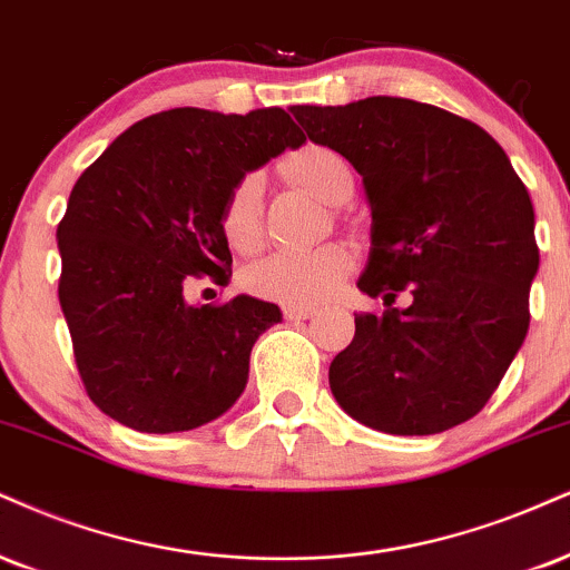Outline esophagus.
I'll list each match as a JSON object with an SVG mask.
<instances>
[{
    "mask_svg": "<svg viewBox=\"0 0 570 570\" xmlns=\"http://www.w3.org/2000/svg\"><path fill=\"white\" fill-rule=\"evenodd\" d=\"M284 315L289 321H305V318H313L315 315V307H305V305H284Z\"/></svg>",
    "mask_w": 570,
    "mask_h": 570,
    "instance_id": "34e87169",
    "label": "esophagus"
}]
</instances>
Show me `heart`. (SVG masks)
Wrapping results in <instances>:
<instances>
[{
	"instance_id": "heart-1",
	"label": "heart",
	"mask_w": 570,
	"mask_h": 570,
	"mask_svg": "<svg viewBox=\"0 0 570 570\" xmlns=\"http://www.w3.org/2000/svg\"><path fill=\"white\" fill-rule=\"evenodd\" d=\"M284 173L326 204H337L342 185L353 180L351 164L337 150L307 146L284 161ZM225 242L236 252L259 249L263 244V180L244 175L225 196L219 212ZM353 271V255L342 244H324L315 249H286L259 259L246 273V284L263 297L289 305H318L340 289Z\"/></svg>"
}]
</instances>
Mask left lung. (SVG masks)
Masks as SVG:
<instances>
[{
  "mask_svg": "<svg viewBox=\"0 0 570 570\" xmlns=\"http://www.w3.org/2000/svg\"><path fill=\"white\" fill-rule=\"evenodd\" d=\"M307 137L363 177L372 249L358 289L385 299L355 315L328 366L353 420L390 435H435L472 420L523 345L539 271L533 204L483 127L406 98L294 106ZM401 291L412 305L393 308Z\"/></svg>",
  "mask_w": 570,
  "mask_h": 570,
  "instance_id": "obj_1",
  "label": "left lung"
}]
</instances>
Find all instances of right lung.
<instances>
[{
    "instance_id": "1",
    "label": "right lung",
    "mask_w": 570,
    "mask_h": 570,
    "mask_svg": "<svg viewBox=\"0 0 570 570\" xmlns=\"http://www.w3.org/2000/svg\"><path fill=\"white\" fill-rule=\"evenodd\" d=\"M303 142L284 108H173L137 121L81 173L58 225V297L102 414L164 435L202 428L238 401L278 305L246 294L188 305L183 286L188 276H228L225 196Z\"/></svg>"
}]
</instances>
